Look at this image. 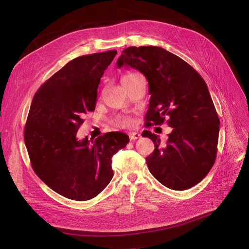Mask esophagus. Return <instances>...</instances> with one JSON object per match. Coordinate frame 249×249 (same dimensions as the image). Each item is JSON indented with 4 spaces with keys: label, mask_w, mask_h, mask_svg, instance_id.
<instances>
[{
    "label": "esophagus",
    "mask_w": 249,
    "mask_h": 249,
    "mask_svg": "<svg viewBox=\"0 0 249 249\" xmlns=\"http://www.w3.org/2000/svg\"><path fill=\"white\" fill-rule=\"evenodd\" d=\"M128 137H129V140H131V141H136L141 137V135L138 134V133H129Z\"/></svg>",
    "instance_id": "esophagus-1"
}]
</instances>
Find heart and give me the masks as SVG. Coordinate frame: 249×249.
I'll list each match as a JSON object with an SVG mask.
<instances>
[{
	"instance_id": "obj_1",
	"label": "heart",
	"mask_w": 249,
	"mask_h": 249,
	"mask_svg": "<svg viewBox=\"0 0 249 249\" xmlns=\"http://www.w3.org/2000/svg\"><path fill=\"white\" fill-rule=\"evenodd\" d=\"M137 75H138V74H135V73H127V74L124 75V76L122 77V84L124 85V83H126V82H128V81H131V80H132L134 77H136ZM131 123H132L131 118L124 116V117L117 118L116 122H115V124L118 125V126H127V125L131 124Z\"/></svg>"
}]
</instances>
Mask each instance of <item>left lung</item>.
<instances>
[{"mask_svg": "<svg viewBox=\"0 0 249 249\" xmlns=\"http://www.w3.org/2000/svg\"><path fill=\"white\" fill-rule=\"evenodd\" d=\"M116 65L137 69L148 80L146 127L165 121L173 127L165 145L150 131L142 134L155 147L146 158L152 175L174 191L202 181L215 163L220 129L205 80L182 58L159 46H129Z\"/></svg>", "mask_w": 249, "mask_h": 249, "instance_id": "left-lung-1", "label": "left lung"}]
</instances>
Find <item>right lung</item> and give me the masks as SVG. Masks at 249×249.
Returning a JSON list of instances; mask_svg holds the SVG:
<instances>
[{"label":"right lung","instance_id":"right-lung-1","mask_svg":"<svg viewBox=\"0 0 249 249\" xmlns=\"http://www.w3.org/2000/svg\"><path fill=\"white\" fill-rule=\"evenodd\" d=\"M116 53L74 58L43 83L30 105L24 141L31 166L47 186L70 199L98 196L112 179V156L129 142L121 132L94 141L76 137L83 115L95 109L100 79Z\"/></svg>","mask_w":249,"mask_h":249}]
</instances>
